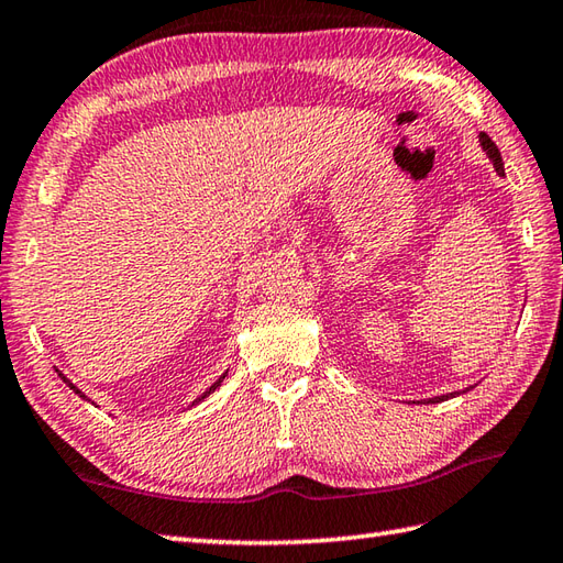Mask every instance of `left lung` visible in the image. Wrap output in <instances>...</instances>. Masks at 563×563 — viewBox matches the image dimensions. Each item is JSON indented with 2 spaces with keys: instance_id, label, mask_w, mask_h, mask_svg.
I'll use <instances>...</instances> for the list:
<instances>
[{
  "instance_id": "left-lung-1",
  "label": "left lung",
  "mask_w": 563,
  "mask_h": 563,
  "mask_svg": "<svg viewBox=\"0 0 563 563\" xmlns=\"http://www.w3.org/2000/svg\"><path fill=\"white\" fill-rule=\"evenodd\" d=\"M478 141H481V148L486 151V156L490 158L495 173H498V175H505V163H503V158H500V151H498V146H495V143L490 141V136H488V134H483V131H478ZM468 390H473V385H471V388H464V390H454V393H446V395H434V398H427L424 402H427V405L444 402V400L456 398V395H464V393H468Z\"/></svg>"
}]
</instances>
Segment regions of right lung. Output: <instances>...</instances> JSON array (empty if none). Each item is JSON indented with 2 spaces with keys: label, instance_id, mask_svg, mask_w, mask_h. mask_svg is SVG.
I'll use <instances>...</instances> for the list:
<instances>
[{
  "label": "right lung",
  "instance_id": "right-lung-1",
  "mask_svg": "<svg viewBox=\"0 0 563 563\" xmlns=\"http://www.w3.org/2000/svg\"><path fill=\"white\" fill-rule=\"evenodd\" d=\"M55 371H58V368H55ZM227 373H229V371H224V373H222V376H219V378H217V380H214L212 385H209V388H207V390H205V393L200 395V398H195V400H192V405H200V402H205V400L209 398V395H212V393H214V390L219 388V385H222V383H224V378H227ZM58 378H60V380H63L65 385H68V388H70V390H73L75 395H80V398H82V400H87V402H90V398H87V395H85V393H82L80 388H77V385H75V383H73V380L68 378V376H65V373H60V371H58Z\"/></svg>",
  "mask_w": 563,
  "mask_h": 563
}]
</instances>
